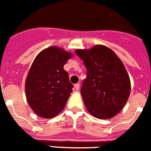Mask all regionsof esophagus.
I'll return each instance as SVG.
<instances>
[{
	"label": "esophagus",
	"mask_w": 151,
	"mask_h": 151,
	"mask_svg": "<svg viewBox=\"0 0 151 151\" xmlns=\"http://www.w3.org/2000/svg\"><path fill=\"white\" fill-rule=\"evenodd\" d=\"M74 88L76 90H79V83H76L74 85Z\"/></svg>",
	"instance_id": "1"
}]
</instances>
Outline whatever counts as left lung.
Wrapping results in <instances>:
<instances>
[{
  "label": "left lung",
  "instance_id": "8db88e82",
  "mask_svg": "<svg viewBox=\"0 0 151 151\" xmlns=\"http://www.w3.org/2000/svg\"><path fill=\"white\" fill-rule=\"evenodd\" d=\"M87 69L81 88L86 108L100 119L114 117L125 107L131 90L130 79L121 59L104 45L77 49Z\"/></svg>",
  "mask_w": 151,
  "mask_h": 151
}]
</instances>
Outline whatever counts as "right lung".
<instances>
[{
	"label": "right lung",
	"mask_w": 151,
	"mask_h": 151,
	"mask_svg": "<svg viewBox=\"0 0 151 151\" xmlns=\"http://www.w3.org/2000/svg\"><path fill=\"white\" fill-rule=\"evenodd\" d=\"M73 54L52 46L37 55L28 72L26 96L32 111L43 119H52L61 113L72 92L64 65Z\"/></svg>",
	"instance_id": "obj_1"
}]
</instances>
